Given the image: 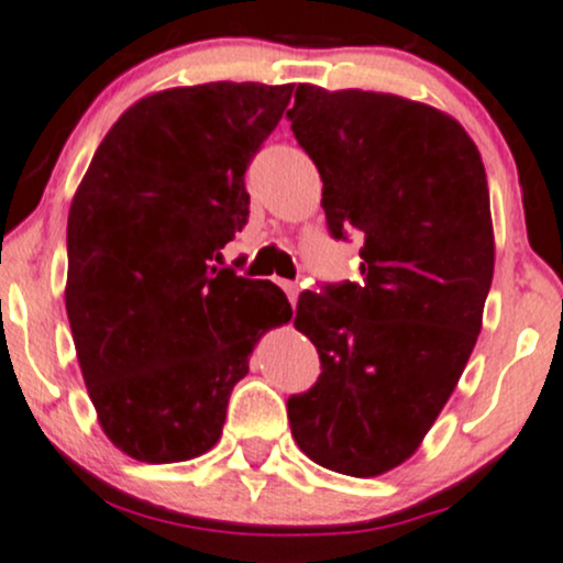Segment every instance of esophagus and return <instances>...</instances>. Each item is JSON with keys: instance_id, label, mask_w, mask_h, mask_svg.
<instances>
[{"instance_id": "1", "label": "esophagus", "mask_w": 563, "mask_h": 563, "mask_svg": "<svg viewBox=\"0 0 563 563\" xmlns=\"http://www.w3.org/2000/svg\"><path fill=\"white\" fill-rule=\"evenodd\" d=\"M283 291H286L288 294V302H291V305H297V297H299V286H297V283H283Z\"/></svg>"}]
</instances>
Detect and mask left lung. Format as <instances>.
I'll list each match as a JSON object with an SVG mask.
<instances>
[{"label": "left lung", "instance_id": "left-lung-1", "mask_svg": "<svg viewBox=\"0 0 563 563\" xmlns=\"http://www.w3.org/2000/svg\"><path fill=\"white\" fill-rule=\"evenodd\" d=\"M286 117L329 234H362L360 280L299 294L321 376L288 422L313 463L367 479L417 452L474 351L496 258L485 166L460 122L397 95L299 84Z\"/></svg>", "mask_w": 563, "mask_h": 563}]
</instances>
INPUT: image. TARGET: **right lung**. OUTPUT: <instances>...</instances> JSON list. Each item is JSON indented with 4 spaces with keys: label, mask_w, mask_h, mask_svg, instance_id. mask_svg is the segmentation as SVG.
I'll return each instance as SVG.
<instances>
[{
    "label": "right lung",
    "mask_w": 563,
    "mask_h": 563,
    "mask_svg": "<svg viewBox=\"0 0 563 563\" xmlns=\"http://www.w3.org/2000/svg\"><path fill=\"white\" fill-rule=\"evenodd\" d=\"M291 92L214 81L150 95L113 122L73 198L78 365L103 433L141 463L212 450L255 343L291 318L275 283L220 266L247 223L250 161Z\"/></svg>",
    "instance_id": "1"
}]
</instances>
